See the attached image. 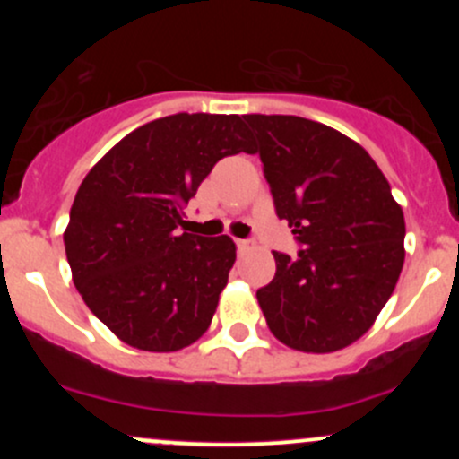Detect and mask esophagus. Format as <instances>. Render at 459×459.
Returning a JSON list of instances; mask_svg holds the SVG:
<instances>
[{
	"mask_svg": "<svg viewBox=\"0 0 459 459\" xmlns=\"http://www.w3.org/2000/svg\"><path fill=\"white\" fill-rule=\"evenodd\" d=\"M235 244H238L239 251H247V248L251 247V242H248V239H235Z\"/></svg>",
	"mask_w": 459,
	"mask_h": 459,
	"instance_id": "esophagus-1",
	"label": "esophagus"
}]
</instances>
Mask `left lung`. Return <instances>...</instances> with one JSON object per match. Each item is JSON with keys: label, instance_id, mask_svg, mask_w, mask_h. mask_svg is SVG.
Here are the masks:
<instances>
[{"label": "left lung", "instance_id": "1", "mask_svg": "<svg viewBox=\"0 0 459 459\" xmlns=\"http://www.w3.org/2000/svg\"><path fill=\"white\" fill-rule=\"evenodd\" d=\"M275 212L302 251H273L257 290L268 328L304 353H333L373 326L404 264V212L373 157L340 131L295 115H244Z\"/></svg>", "mask_w": 459, "mask_h": 459}]
</instances>
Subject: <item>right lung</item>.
<instances>
[{
	"instance_id": "obj_1",
	"label": "right lung",
	"mask_w": 459,
	"mask_h": 459,
	"mask_svg": "<svg viewBox=\"0 0 459 459\" xmlns=\"http://www.w3.org/2000/svg\"><path fill=\"white\" fill-rule=\"evenodd\" d=\"M251 151L239 115L178 113L128 133L88 170L66 257L86 307L128 346L170 353L211 326L235 244L186 233L184 206L221 157Z\"/></svg>"
}]
</instances>
